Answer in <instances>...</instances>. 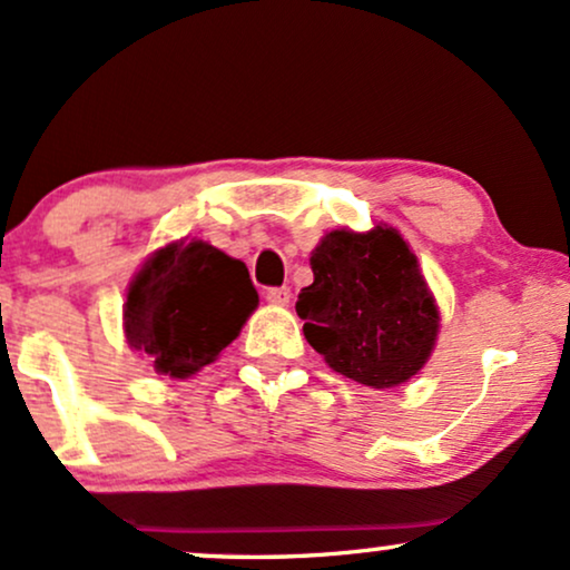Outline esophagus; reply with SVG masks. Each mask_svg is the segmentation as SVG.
I'll return each mask as SVG.
<instances>
[{"mask_svg":"<svg viewBox=\"0 0 570 570\" xmlns=\"http://www.w3.org/2000/svg\"><path fill=\"white\" fill-rule=\"evenodd\" d=\"M289 297H292L289 286H273V289L265 292V299L271 305H289Z\"/></svg>","mask_w":570,"mask_h":570,"instance_id":"obj_1","label":"esophagus"}]
</instances>
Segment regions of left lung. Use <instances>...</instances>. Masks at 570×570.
Masks as SVG:
<instances>
[{
	"label": "left lung",
	"instance_id": "left-lung-1",
	"mask_svg": "<svg viewBox=\"0 0 570 570\" xmlns=\"http://www.w3.org/2000/svg\"><path fill=\"white\" fill-rule=\"evenodd\" d=\"M297 297L305 340L324 362L372 389L407 383L426 364L440 311L407 240L394 227L332 230L311 254Z\"/></svg>",
	"mask_w": 570,
	"mask_h": 570
}]
</instances>
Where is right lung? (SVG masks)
<instances>
[{
	"label": "right lung",
	"mask_w": 570,
	"mask_h": 570,
	"mask_svg": "<svg viewBox=\"0 0 570 570\" xmlns=\"http://www.w3.org/2000/svg\"><path fill=\"white\" fill-rule=\"evenodd\" d=\"M259 297L240 259L206 240L163 246L126 299V337L160 375L189 377L238 337Z\"/></svg>",
	"instance_id": "obj_1"
}]
</instances>
